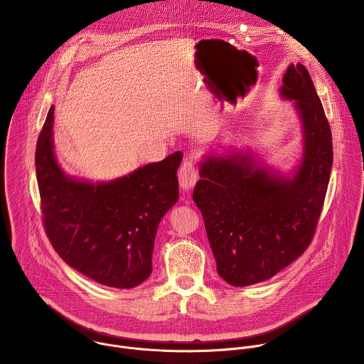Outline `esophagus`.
I'll use <instances>...</instances> for the list:
<instances>
[{
    "label": "esophagus",
    "mask_w": 364,
    "mask_h": 364,
    "mask_svg": "<svg viewBox=\"0 0 364 364\" xmlns=\"http://www.w3.org/2000/svg\"><path fill=\"white\" fill-rule=\"evenodd\" d=\"M178 181L183 190H190L197 181V168L193 159H186L178 168Z\"/></svg>",
    "instance_id": "obj_1"
}]
</instances>
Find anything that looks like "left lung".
<instances>
[{"label": "left lung", "instance_id": "left-lung-1", "mask_svg": "<svg viewBox=\"0 0 364 364\" xmlns=\"http://www.w3.org/2000/svg\"><path fill=\"white\" fill-rule=\"evenodd\" d=\"M281 95L295 100L304 129V157L294 178L233 154L205 157L193 191L218 274L233 287L267 281L292 264L313 240L324 205L333 138L305 66L288 68Z\"/></svg>", "mask_w": 364, "mask_h": 364}]
</instances>
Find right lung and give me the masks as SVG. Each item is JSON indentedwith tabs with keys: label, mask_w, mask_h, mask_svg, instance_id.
Wrapping results in <instances>:
<instances>
[{
	"label": "right lung",
	"mask_w": 364,
	"mask_h": 364,
	"mask_svg": "<svg viewBox=\"0 0 364 364\" xmlns=\"http://www.w3.org/2000/svg\"><path fill=\"white\" fill-rule=\"evenodd\" d=\"M51 107L36 145V174L46 235L63 261L112 288H134L152 271V250L163 216L178 200L176 151L109 183H85L59 167Z\"/></svg>",
	"instance_id": "1"
}]
</instances>
